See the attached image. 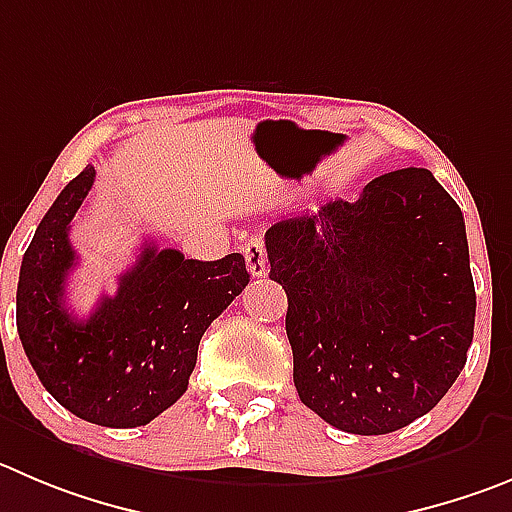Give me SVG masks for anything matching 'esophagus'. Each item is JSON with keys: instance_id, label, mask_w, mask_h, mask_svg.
<instances>
[{"instance_id": "esophagus-1", "label": "esophagus", "mask_w": 512, "mask_h": 512, "mask_svg": "<svg viewBox=\"0 0 512 512\" xmlns=\"http://www.w3.org/2000/svg\"><path fill=\"white\" fill-rule=\"evenodd\" d=\"M242 255H245V265L250 270L252 278H262L267 275V252H265V242L262 240H247L242 245Z\"/></svg>"}]
</instances>
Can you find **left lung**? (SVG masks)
<instances>
[{"instance_id": "8db88e82", "label": "left lung", "mask_w": 512, "mask_h": 512, "mask_svg": "<svg viewBox=\"0 0 512 512\" xmlns=\"http://www.w3.org/2000/svg\"><path fill=\"white\" fill-rule=\"evenodd\" d=\"M288 295L293 381L331 427L389 434L439 404L475 331L465 219L432 171L376 176L265 232Z\"/></svg>"}]
</instances>
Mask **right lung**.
Instances as JSON below:
<instances>
[{
    "label": "right lung",
    "mask_w": 512,
    "mask_h": 512,
    "mask_svg": "<svg viewBox=\"0 0 512 512\" xmlns=\"http://www.w3.org/2000/svg\"><path fill=\"white\" fill-rule=\"evenodd\" d=\"M95 181L85 166L42 217L19 267L17 333L32 369L57 404L85 422L131 429L169 409L189 386L199 341L250 283L240 252L184 260L143 245L116 295L78 321L65 305L75 265L70 222Z\"/></svg>",
    "instance_id": "add662e5"
}]
</instances>
